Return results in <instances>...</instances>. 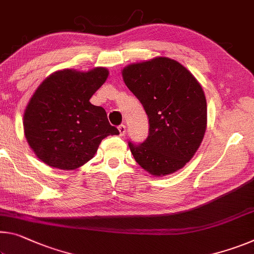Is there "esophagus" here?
I'll use <instances>...</instances> for the list:
<instances>
[{
	"label": "esophagus",
	"instance_id": "34e87169",
	"mask_svg": "<svg viewBox=\"0 0 254 254\" xmlns=\"http://www.w3.org/2000/svg\"><path fill=\"white\" fill-rule=\"evenodd\" d=\"M119 131H120V135L124 136V135H126V132H127V127L124 126V124H121V126L119 127Z\"/></svg>",
	"mask_w": 254,
	"mask_h": 254
}]
</instances>
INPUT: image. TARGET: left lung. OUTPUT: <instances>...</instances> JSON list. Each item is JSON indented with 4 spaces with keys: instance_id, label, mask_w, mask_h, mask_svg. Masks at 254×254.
Wrapping results in <instances>:
<instances>
[{
    "instance_id": "8db88e82",
    "label": "left lung",
    "mask_w": 254,
    "mask_h": 254,
    "mask_svg": "<svg viewBox=\"0 0 254 254\" xmlns=\"http://www.w3.org/2000/svg\"><path fill=\"white\" fill-rule=\"evenodd\" d=\"M124 83L149 119L142 143H128L135 162L152 176L181 170L198 150L207 128V102L201 84L175 60L155 58L122 70Z\"/></svg>"
}]
</instances>
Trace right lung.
I'll use <instances>...</instances> for the list:
<instances>
[{
	"label": "right lung",
	"mask_w": 254,
	"mask_h": 254,
	"mask_svg": "<svg viewBox=\"0 0 254 254\" xmlns=\"http://www.w3.org/2000/svg\"><path fill=\"white\" fill-rule=\"evenodd\" d=\"M108 74L106 67L64 69L39 84L25 110L23 132L43 163L73 171L89 162L104 138L120 133L105 110L89 102Z\"/></svg>",
	"instance_id": "right-lung-1"
}]
</instances>
